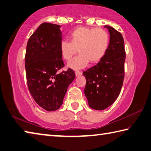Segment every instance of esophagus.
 Segmentation results:
<instances>
[{"label":"esophagus","mask_w":151,"mask_h":151,"mask_svg":"<svg viewBox=\"0 0 151 151\" xmlns=\"http://www.w3.org/2000/svg\"><path fill=\"white\" fill-rule=\"evenodd\" d=\"M82 73L81 71H76V72H75V75H76V76L82 75Z\"/></svg>","instance_id":"34e87169"}]
</instances>
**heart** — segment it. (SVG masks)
<instances>
[{
    "label": "heart",
    "mask_w": 151,
    "mask_h": 151,
    "mask_svg": "<svg viewBox=\"0 0 151 151\" xmlns=\"http://www.w3.org/2000/svg\"><path fill=\"white\" fill-rule=\"evenodd\" d=\"M70 41H61L60 51L64 60L70 61L78 50L79 55L67 65L73 70L84 69L90 61L93 64L101 61L105 57L110 43V36L102 29L79 27L70 32Z\"/></svg>",
    "instance_id": "obj_1"
}]
</instances>
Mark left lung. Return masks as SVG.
Wrapping results in <instances>:
<instances>
[{"label":"left lung","mask_w":151,"mask_h":151,"mask_svg":"<svg viewBox=\"0 0 151 151\" xmlns=\"http://www.w3.org/2000/svg\"><path fill=\"white\" fill-rule=\"evenodd\" d=\"M110 34V43L103 60L83 72L86 80L84 88L88 105L95 110H104L119 97L124 79L126 52L122 35L105 25Z\"/></svg>","instance_id":"1"}]
</instances>
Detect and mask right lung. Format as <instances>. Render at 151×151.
Returning <instances> with one entry per match:
<instances>
[{
	"instance_id": "obj_1",
	"label": "right lung",
	"mask_w": 151,
	"mask_h": 151,
	"mask_svg": "<svg viewBox=\"0 0 151 151\" xmlns=\"http://www.w3.org/2000/svg\"><path fill=\"white\" fill-rule=\"evenodd\" d=\"M60 25L43 23L27 44L25 65L29 90L35 101L47 111L61 107L68 87L75 78L70 69L59 73L65 65L60 51Z\"/></svg>"
}]
</instances>
